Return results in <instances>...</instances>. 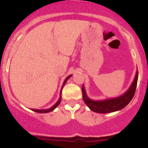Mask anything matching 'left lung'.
<instances>
[{"instance_id": "obj_1", "label": "left lung", "mask_w": 148, "mask_h": 148, "mask_svg": "<svg viewBox=\"0 0 148 148\" xmlns=\"http://www.w3.org/2000/svg\"><path fill=\"white\" fill-rule=\"evenodd\" d=\"M138 73L136 72L134 81L131 84L129 90L125 92L124 95L116 99H108L104 101H92L90 100L86 95L85 90L84 86H82V96L83 100L87 106L93 112L99 113H108L114 112V111L119 110L126 107L134 96L136 92V89L137 86V81H138Z\"/></svg>"}]
</instances>
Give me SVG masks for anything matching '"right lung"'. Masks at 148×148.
<instances>
[{"mask_svg":"<svg viewBox=\"0 0 148 148\" xmlns=\"http://www.w3.org/2000/svg\"><path fill=\"white\" fill-rule=\"evenodd\" d=\"M70 76H71V75H69V76H67V78H66L64 80V84H63V87H64V85L65 84H66V81L68 80V78H70ZM61 95H60V99H58V101H57V103H56L55 105H53L52 108H49V109H47V110H35V109H32V110L35 111V112H37V113H49V112H51V111H53V110L56 109L57 107H58V104H60V102H61Z\"/></svg>","mask_w":148,"mask_h":148,"instance_id":"1","label":"right lung"}]
</instances>
